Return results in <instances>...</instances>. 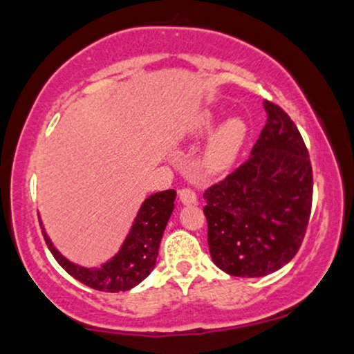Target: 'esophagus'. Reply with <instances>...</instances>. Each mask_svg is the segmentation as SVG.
<instances>
[{
  "label": "esophagus",
  "instance_id": "obj_1",
  "mask_svg": "<svg viewBox=\"0 0 354 354\" xmlns=\"http://www.w3.org/2000/svg\"><path fill=\"white\" fill-rule=\"evenodd\" d=\"M179 201H181L184 205H192V203L197 202V194L192 191V189L184 187L179 191Z\"/></svg>",
  "mask_w": 354,
  "mask_h": 354
}]
</instances>
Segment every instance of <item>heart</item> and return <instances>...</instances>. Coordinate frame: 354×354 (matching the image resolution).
<instances>
[{
	"instance_id": "obj_1",
	"label": "heart",
	"mask_w": 354,
	"mask_h": 354,
	"mask_svg": "<svg viewBox=\"0 0 354 354\" xmlns=\"http://www.w3.org/2000/svg\"><path fill=\"white\" fill-rule=\"evenodd\" d=\"M216 113L201 111L194 115L184 128V138H202L215 127ZM248 134V125L242 117L231 115L223 120L208 138L202 152V167L208 173H221L236 162Z\"/></svg>"
}]
</instances>
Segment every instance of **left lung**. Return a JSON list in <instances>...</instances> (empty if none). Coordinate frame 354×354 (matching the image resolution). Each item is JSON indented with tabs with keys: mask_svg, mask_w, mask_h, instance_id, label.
Returning <instances> with one entry per match:
<instances>
[{
	"mask_svg": "<svg viewBox=\"0 0 354 354\" xmlns=\"http://www.w3.org/2000/svg\"><path fill=\"white\" fill-rule=\"evenodd\" d=\"M263 106L266 125L248 160L203 192L212 260L237 277L287 265L311 215L313 170L301 134L277 104Z\"/></svg>",
	"mask_w": 354,
	"mask_h": 354,
	"instance_id": "left-lung-1",
	"label": "left lung"
}]
</instances>
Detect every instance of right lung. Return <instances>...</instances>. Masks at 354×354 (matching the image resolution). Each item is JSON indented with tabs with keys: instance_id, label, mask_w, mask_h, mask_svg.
Listing matches in <instances>:
<instances>
[{
	"instance_id": "add662e5",
	"label": "right lung",
	"mask_w": 354,
	"mask_h": 354,
	"mask_svg": "<svg viewBox=\"0 0 354 354\" xmlns=\"http://www.w3.org/2000/svg\"><path fill=\"white\" fill-rule=\"evenodd\" d=\"M175 198V189L156 192L147 197L139 208L120 250L112 260L99 268H84L68 261L53 245L41 221H39V226L43 229L44 241L53 257L72 277L94 290L111 293L125 292L142 282L156 268L158 247H160L163 231L175 208V203H173Z\"/></svg>"
}]
</instances>
